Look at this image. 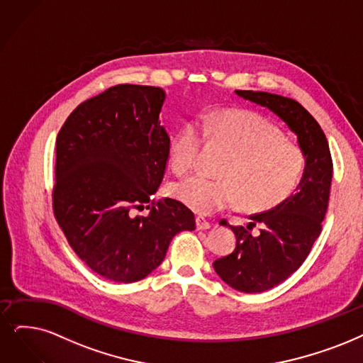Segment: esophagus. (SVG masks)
Wrapping results in <instances>:
<instances>
[{"instance_id": "1", "label": "esophagus", "mask_w": 363, "mask_h": 363, "mask_svg": "<svg viewBox=\"0 0 363 363\" xmlns=\"http://www.w3.org/2000/svg\"><path fill=\"white\" fill-rule=\"evenodd\" d=\"M210 228H211L210 222L206 220L204 217H201V216L196 217V229H198V230H207V229H210Z\"/></svg>"}]
</instances>
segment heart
Returning <instances> with one entry per match:
<instances>
[{
  "mask_svg": "<svg viewBox=\"0 0 363 363\" xmlns=\"http://www.w3.org/2000/svg\"><path fill=\"white\" fill-rule=\"evenodd\" d=\"M202 128L232 155L220 171L222 180L195 176L172 184L174 198L186 207L198 214H211L241 201L244 208L262 211L292 194L303 168V155L277 128L256 114L238 110L208 114L202 119ZM201 143L199 126L195 122L184 125L169 144L171 168L177 174L192 171Z\"/></svg>",
  "mask_w": 363,
  "mask_h": 363,
  "instance_id": "heart-1",
  "label": "heart"
}]
</instances>
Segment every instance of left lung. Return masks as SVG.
<instances>
[{"mask_svg":"<svg viewBox=\"0 0 363 363\" xmlns=\"http://www.w3.org/2000/svg\"><path fill=\"white\" fill-rule=\"evenodd\" d=\"M235 94L268 108L296 135L306 165L294 194L277 207L250 216V223L229 226L237 237L230 255L214 260V271L232 289L259 294L280 284L307 259L320 235L328 210L332 182V157L320 125L295 99L268 92L235 91ZM261 225V234L250 229Z\"/></svg>","mask_w":363,"mask_h":363,"instance_id":"1","label":"left lung"}]
</instances>
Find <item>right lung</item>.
Listing matches in <instances>:
<instances>
[{"mask_svg": "<svg viewBox=\"0 0 363 363\" xmlns=\"http://www.w3.org/2000/svg\"><path fill=\"white\" fill-rule=\"evenodd\" d=\"M165 96L155 86H113L72 111L56 138V220L83 262L116 283L147 277L174 235L195 229L194 213L169 198L133 214L164 179Z\"/></svg>", "mask_w": 363, "mask_h": 363, "instance_id": "add662e5", "label": "right lung"}]
</instances>
